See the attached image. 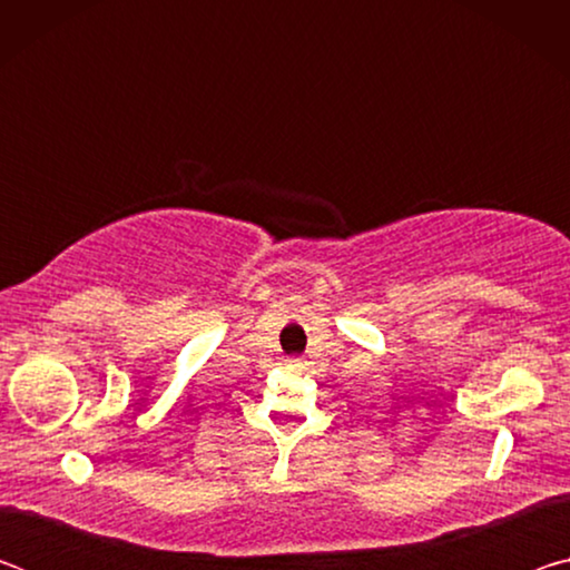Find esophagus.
<instances>
[{
  "label": "esophagus",
  "mask_w": 570,
  "mask_h": 570,
  "mask_svg": "<svg viewBox=\"0 0 570 570\" xmlns=\"http://www.w3.org/2000/svg\"><path fill=\"white\" fill-rule=\"evenodd\" d=\"M286 364H288V366H302V360H296V356H288Z\"/></svg>",
  "instance_id": "1"
}]
</instances>
